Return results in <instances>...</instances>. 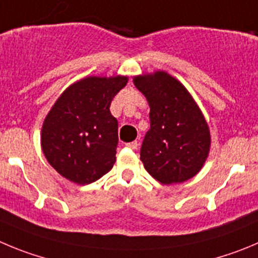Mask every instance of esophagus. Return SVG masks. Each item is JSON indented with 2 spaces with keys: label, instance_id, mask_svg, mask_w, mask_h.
Here are the masks:
<instances>
[{
  "label": "esophagus",
  "instance_id": "esophagus-1",
  "mask_svg": "<svg viewBox=\"0 0 258 258\" xmlns=\"http://www.w3.org/2000/svg\"><path fill=\"white\" fill-rule=\"evenodd\" d=\"M126 146L127 148L132 149V150H136L137 146H139V144H137V141H132V143H127Z\"/></svg>",
  "mask_w": 258,
  "mask_h": 258
}]
</instances>
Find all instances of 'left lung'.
<instances>
[{"mask_svg": "<svg viewBox=\"0 0 258 258\" xmlns=\"http://www.w3.org/2000/svg\"><path fill=\"white\" fill-rule=\"evenodd\" d=\"M134 84L150 107V130L140 150L144 167L163 184L191 179L201 170L211 143L199 105L187 89L164 71L135 76Z\"/></svg>", "mask_w": 258, "mask_h": 258, "instance_id": "1", "label": "left lung"}]
</instances>
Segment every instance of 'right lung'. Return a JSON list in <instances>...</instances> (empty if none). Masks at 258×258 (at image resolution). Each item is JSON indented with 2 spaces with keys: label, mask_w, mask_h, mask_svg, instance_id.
<instances>
[{
  "label": "right lung",
  "mask_w": 258,
  "mask_h": 258,
  "mask_svg": "<svg viewBox=\"0 0 258 258\" xmlns=\"http://www.w3.org/2000/svg\"><path fill=\"white\" fill-rule=\"evenodd\" d=\"M127 84L126 76H89L61 94L42 127V150L62 177L93 183L112 169L118 145V122L110 103Z\"/></svg>",
  "instance_id": "add662e5"
}]
</instances>
